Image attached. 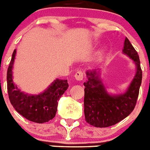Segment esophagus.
Returning a JSON list of instances; mask_svg holds the SVG:
<instances>
[{"instance_id": "obj_1", "label": "esophagus", "mask_w": 150, "mask_h": 150, "mask_svg": "<svg viewBox=\"0 0 150 150\" xmlns=\"http://www.w3.org/2000/svg\"><path fill=\"white\" fill-rule=\"evenodd\" d=\"M83 75H84V74H83V71H78L76 72L74 76H75V79H76V80H78V81H81L83 79Z\"/></svg>"}]
</instances>
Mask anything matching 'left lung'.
Listing matches in <instances>:
<instances>
[{"label": "left lung", "mask_w": 150, "mask_h": 150, "mask_svg": "<svg viewBox=\"0 0 150 150\" xmlns=\"http://www.w3.org/2000/svg\"><path fill=\"white\" fill-rule=\"evenodd\" d=\"M123 53L134 62L137 71L127 91L111 95L107 93L96 71H87L85 86L84 113L86 121L97 128H106L120 122L134 110L142 82V70L137 51L128 38L124 42Z\"/></svg>", "instance_id": "left-lung-1"}]
</instances>
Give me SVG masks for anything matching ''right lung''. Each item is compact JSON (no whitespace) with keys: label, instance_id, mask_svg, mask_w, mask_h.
Instances as JSON below:
<instances>
[{"label":"right lung","instance_id":"obj_1","mask_svg":"<svg viewBox=\"0 0 150 150\" xmlns=\"http://www.w3.org/2000/svg\"><path fill=\"white\" fill-rule=\"evenodd\" d=\"M16 50L13 51L6 74L7 91L10 103L14 109L29 121L44 123L55 116L58 101L68 88L67 79H55L43 93L28 95L18 89L13 83V67Z\"/></svg>","mask_w":150,"mask_h":150}]
</instances>
